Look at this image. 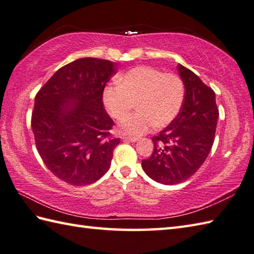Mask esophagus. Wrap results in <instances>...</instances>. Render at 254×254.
Wrapping results in <instances>:
<instances>
[{"instance_id":"obj_1","label":"esophagus","mask_w":254,"mask_h":254,"mask_svg":"<svg viewBox=\"0 0 254 254\" xmlns=\"http://www.w3.org/2000/svg\"><path fill=\"white\" fill-rule=\"evenodd\" d=\"M124 141H128V142H132V143H135L138 141L137 137H131V136H123L122 137Z\"/></svg>"}]
</instances>
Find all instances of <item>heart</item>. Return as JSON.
<instances>
[{"label": "heart", "instance_id": "b5f03b06", "mask_svg": "<svg viewBox=\"0 0 254 254\" xmlns=\"http://www.w3.org/2000/svg\"><path fill=\"white\" fill-rule=\"evenodd\" d=\"M118 86L109 85L102 91L108 113L122 120L135 104L139 111L124 119L119 131L139 136L154 126L165 127L179 115L185 102V85L175 74H164L149 66H137L117 77Z\"/></svg>", "mask_w": 254, "mask_h": 254}]
</instances>
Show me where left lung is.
Listing matches in <instances>:
<instances>
[{
	"label": "left lung",
	"instance_id": "1",
	"mask_svg": "<svg viewBox=\"0 0 254 254\" xmlns=\"http://www.w3.org/2000/svg\"><path fill=\"white\" fill-rule=\"evenodd\" d=\"M185 85V102L179 115L157 136L154 152L142 160L149 178L163 185H177L198 170L212 149L218 120L214 90L191 69L178 64Z\"/></svg>",
	"mask_w": 254,
	"mask_h": 254
}]
</instances>
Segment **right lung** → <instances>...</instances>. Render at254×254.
I'll list each match as a JSON object with an SVG mask.
<instances>
[{
    "mask_svg": "<svg viewBox=\"0 0 254 254\" xmlns=\"http://www.w3.org/2000/svg\"><path fill=\"white\" fill-rule=\"evenodd\" d=\"M118 64L83 58L52 75L35 98L31 128L38 153L53 175L72 186L96 182L109 170L120 138L102 91Z\"/></svg>",
    "mask_w": 254,
    "mask_h": 254,
    "instance_id": "1",
    "label": "right lung"
}]
</instances>
